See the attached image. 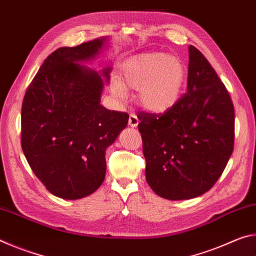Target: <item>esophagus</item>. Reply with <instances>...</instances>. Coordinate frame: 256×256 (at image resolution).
<instances>
[{
    "label": "esophagus",
    "mask_w": 256,
    "mask_h": 256,
    "mask_svg": "<svg viewBox=\"0 0 256 256\" xmlns=\"http://www.w3.org/2000/svg\"><path fill=\"white\" fill-rule=\"evenodd\" d=\"M138 122H140V120H138V116H136V114H131V115H130V118H128V125H130V126L136 128Z\"/></svg>",
    "instance_id": "34e87169"
}]
</instances>
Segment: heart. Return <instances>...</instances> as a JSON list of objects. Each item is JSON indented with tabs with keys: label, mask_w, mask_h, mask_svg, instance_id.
Segmentation results:
<instances>
[{
	"label": "heart",
	"mask_w": 256,
	"mask_h": 256,
	"mask_svg": "<svg viewBox=\"0 0 256 256\" xmlns=\"http://www.w3.org/2000/svg\"><path fill=\"white\" fill-rule=\"evenodd\" d=\"M185 66L180 58L164 53H144L132 56L122 70V83L138 90V100L146 110L162 112L175 105L185 82ZM112 90L116 97L125 98L122 84L114 81Z\"/></svg>",
	"instance_id": "b5f03b06"
}]
</instances>
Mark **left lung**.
<instances>
[{
	"label": "left lung",
	"mask_w": 256,
	"mask_h": 256,
	"mask_svg": "<svg viewBox=\"0 0 256 256\" xmlns=\"http://www.w3.org/2000/svg\"><path fill=\"white\" fill-rule=\"evenodd\" d=\"M188 92L160 114L138 112L146 180L168 200L208 192L234 150L235 112L226 86L200 50L188 47Z\"/></svg>",
	"instance_id": "1"
}]
</instances>
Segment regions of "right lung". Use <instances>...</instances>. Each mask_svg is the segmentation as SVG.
I'll list each match as a JSON object with an SVG mask.
<instances>
[{"label":"right lung","instance_id":"obj_1","mask_svg":"<svg viewBox=\"0 0 256 256\" xmlns=\"http://www.w3.org/2000/svg\"><path fill=\"white\" fill-rule=\"evenodd\" d=\"M106 37L47 56L26 92L21 146L34 174L55 196L78 200L92 194L106 174L105 152L126 128L128 112L100 105L104 80L81 66L97 56ZM103 77L102 78L101 76Z\"/></svg>","mask_w":256,"mask_h":256}]
</instances>
